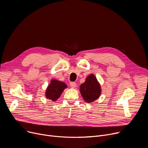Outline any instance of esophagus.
I'll list each match as a JSON object with an SVG mask.
<instances>
[{
  "instance_id": "obj_1",
  "label": "esophagus",
  "mask_w": 148,
  "mask_h": 148,
  "mask_svg": "<svg viewBox=\"0 0 148 148\" xmlns=\"http://www.w3.org/2000/svg\"><path fill=\"white\" fill-rule=\"evenodd\" d=\"M70 86L71 88H75L77 86V84L75 82H71L70 83Z\"/></svg>"
}]
</instances>
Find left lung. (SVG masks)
<instances>
[{
  "mask_svg": "<svg viewBox=\"0 0 148 148\" xmlns=\"http://www.w3.org/2000/svg\"><path fill=\"white\" fill-rule=\"evenodd\" d=\"M79 91L84 100L88 103L97 99L101 93L100 84L96 77L92 74L89 75L86 81L80 86Z\"/></svg>",
  "mask_w": 148,
  "mask_h": 148,
  "instance_id": "obj_1",
  "label": "left lung"
}]
</instances>
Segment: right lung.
I'll use <instances>...</instances> for the list:
<instances>
[{"label":"right lung","instance_id":"obj_1","mask_svg":"<svg viewBox=\"0 0 148 148\" xmlns=\"http://www.w3.org/2000/svg\"><path fill=\"white\" fill-rule=\"evenodd\" d=\"M67 87V85L64 82L53 79L51 80L50 84L47 87L46 91V97L53 101H56Z\"/></svg>","mask_w":148,"mask_h":148}]
</instances>
